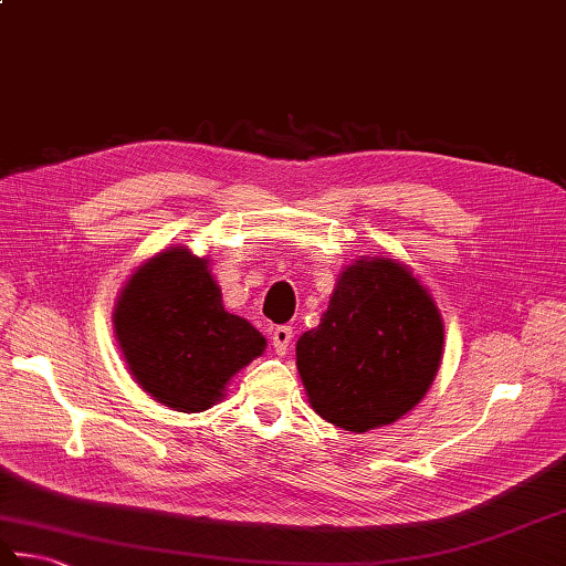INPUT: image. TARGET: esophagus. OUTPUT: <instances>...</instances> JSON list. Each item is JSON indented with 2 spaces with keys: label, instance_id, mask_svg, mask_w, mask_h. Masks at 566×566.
<instances>
[{
  "label": "esophagus",
  "instance_id": "34e87169",
  "mask_svg": "<svg viewBox=\"0 0 566 566\" xmlns=\"http://www.w3.org/2000/svg\"><path fill=\"white\" fill-rule=\"evenodd\" d=\"M292 338H294V331L292 326H276L274 334H272V346L276 356H286V350L292 346Z\"/></svg>",
  "mask_w": 566,
  "mask_h": 566
}]
</instances>
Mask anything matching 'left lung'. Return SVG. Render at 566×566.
I'll return each mask as SVG.
<instances>
[{
  "mask_svg": "<svg viewBox=\"0 0 566 566\" xmlns=\"http://www.w3.org/2000/svg\"><path fill=\"white\" fill-rule=\"evenodd\" d=\"M444 356L434 296L400 260L340 270L321 324L296 340V370L318 417L346 431L395 424L424 400Z\"/></svg>",
  "mask_w": 566,
  "mask_h": 566,
  "instance_id": "obj_1",
  "label": "left lung"
}]
</instances>
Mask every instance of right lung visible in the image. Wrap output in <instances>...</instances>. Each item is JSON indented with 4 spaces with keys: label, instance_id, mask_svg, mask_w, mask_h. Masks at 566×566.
Segmentation results:
<instances>
[{
    "label": "right lung",
    "instance_id": "obj_1",
    "mask_svg": "<svg viewBox=\"0 0 566 566\" xmlns=\"http://www.w3.org/2000/svg\"><path fill=\"white\" fill-rule=\"evenodd\" d=\"M117 348L135 382L176 412H203L268 348L248 318L226 312L210 260L174 245L144 260L113 312Z\"/></svg>",
    "mask_w": 566,
    "mask_h": 566
}]
</instances>
